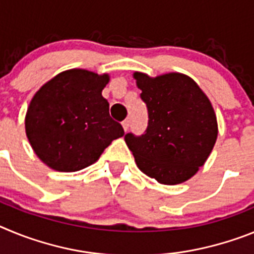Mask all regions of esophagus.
Here are the masks:
<instances>
[{
	"instance_id": "1",
	"label": "esophagus",
	"mask_w": 254,
	"mask_h": 254,
	"mask_svg": "<svg viewBox=\"0 0 254 254\" xmlns=\"http://www.w3.org/2000/svg\"><path fill=\"white\" fill-rule=\"evenodd\" d=\"M122 126H123V129H125V132H127V131H128V128H129V121L125 120L122 122Z\"/></svg>"
}]
</instances>
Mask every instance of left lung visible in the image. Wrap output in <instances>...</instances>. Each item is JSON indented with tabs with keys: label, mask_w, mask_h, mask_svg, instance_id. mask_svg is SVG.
<instances>
[{
	"label": "left lung",
	"mask_w": 254,
	"mask_h": 254,
	"mask_svg": "<svg viewBox=\"0 0 254 254\" xmlns=\"http://www.w3.org/2000/svg\"><path fill=\"white\" fill-rule=\"evenodd\" d=\"M146 103L145 133H127L125 141L138 169L161 185L183 183L198 172L217 138L214 108L193 78L179 72L150 77L134 72Z\"/></svg>",
	"instance_id": "1"
}]
</instances>
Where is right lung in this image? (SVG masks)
<instances>
[{
    "instance_id": "obj_1",
    "label": "right lung",
    "mask_w": 254,
    "mask_h": 254,
    "mask_svg": "<svg viewBox=\"0 0 254 254\" xmlns=\"http://www.w3.org/2000/svg\"><path fill=\"white\" fill-rule=\"evenodd\" d=\"M109 80L108 73L67 69L34 94L26 111L25 132L47 167L57 172L84 169L125 134L102 95Z\"/></svg>"
}]
</instances>
